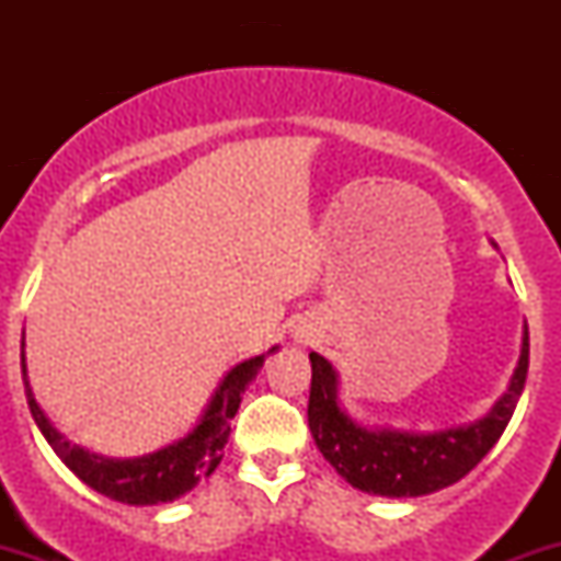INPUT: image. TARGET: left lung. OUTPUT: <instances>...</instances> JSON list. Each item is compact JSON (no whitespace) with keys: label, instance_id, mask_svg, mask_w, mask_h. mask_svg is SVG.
I'll return each mask as SVG.
<instances>
[{"label":"left lung","instance_id":"8db88e82","mask_svg":"<svg viewBox=\"0 0 561 561\" xmlns=\"http://www.w3.org/2000/svg\"><path fill=\"white\" fill-rule=\"evenodd\" d=\"M308 358H311L308 427L324 459L358 491L390 495V499H414L459 482L504 435L525 390L530 337L525 324L517 369L493 409L482 420L440 433H401V430L364 427L353 422L340 409L337 371L319 353H311Z\"/></svg>","mask_w":561,"mask_h":561}]
</instances>
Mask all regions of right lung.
<instances>
[{
    "label": "right lung",
    "instance_id": "1",
    "mask_svg": "<svg viewBox=\"0 0 561 561\" xmlns=\"http://www.w3.org/2000/svg\"><path fill=\"white\" fill-rule=\"evenodd\" d=\"M274 351L276 347H272L268 353ZM268 353L237 364L221 379V385L216 388L210 403L205 405L203 416H199L192 433H186L182 440L171 443V446L156 450V454L137 456V459H105V456L89 454L87 448L68 443L66 437L57 433L55 424L47 420L42 405L36 403L34 390L28 385V375H25L23 345L21 366L31 416H34L36 427L47 437L55 454L62 459V465L81 482H87L89 488L107 495V499L131 506H150L182 499L184 493H190L199 480L208 478L221 465L224 446H227L231 433L229 420H234L244 388L259 375Z\"/></svg>",
    "mask_w": 561,
    "mask_h": 561
}]
</instances>
